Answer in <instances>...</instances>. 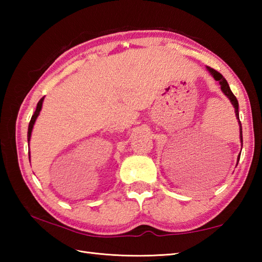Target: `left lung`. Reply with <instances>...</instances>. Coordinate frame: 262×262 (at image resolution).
<instances>
[{
    "label": "left lung",
    "instance_id": "left-lung-1",
    "mask_svg": "<svg viewBox=\"0 0 262 262\" xmlns=\"http://www.w3.org/2000/svg\"><path fill=\"white\" fill-rule=\"evenodd\" d=\"M206 69H207V71L209 72V74H210L211 76H213L216 81H219L220 85H221L222 92H223V93L225 94V96L227 97V99H229L230 101H231L233 107H234V109H235V110H234V111H235V116H236V119H237V122H238V126H240V141H241V145H242V144H243V141H242V126H241L240 117H238V102H237V99H236V97L234 96V94L232 93L231 89H230V85H229V83H227V81L224 79L223 75H222L221 73H219V72H217V71H215L214 69L208 68V66H206ZM240 155H241V154H238V157H237L236 165H237V163H238V160H240Z\"/></svg>",
    "mask_w": 262,
    "mask_h": 262
}]
</instances>
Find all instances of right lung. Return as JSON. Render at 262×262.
<instances>
[{"instance_id":"obj_1","label":"right lung","mask_w":262,"mask_h":262,"mask_svg":"<svg viewBox=\"0 0 262 262\" xmlns=\"http://www.w3.org/2000/svg\"><path fill=\"white\" fill-rule=\"evenodd\" d=\"M43 99H45V97H42L40 100H39V102L37 103L36 111H35V113H33V115H32V117H31V120H30V122H29V127H28V144H29V142H30L33 125H35L36 119L38 118V116H39V114H40V110H41V108H42ZM29 161H30V149H29Z\"/></svg>"}]
</instances>
